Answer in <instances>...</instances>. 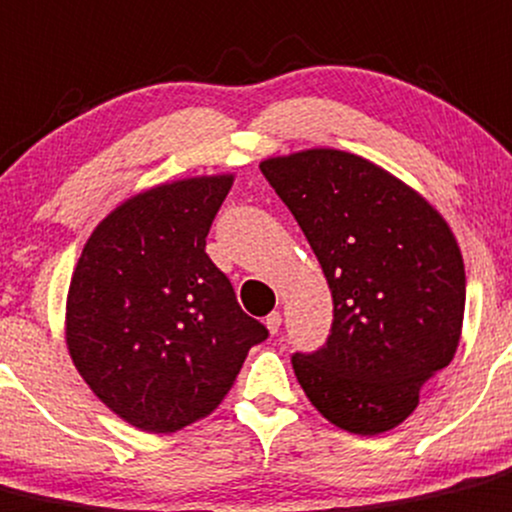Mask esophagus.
Masks as SVG:
<instances>
[{
    "label": "esophagus",
    "instance_id": "esophagus-1",
    "mask_svg": "<svg viewBox=\"0 0 512 512\" xmlns=\"http://www.w3.org/2000/svg\"><path fill=\"white\" fill-rule=\"evenodd\" d=\"M265 325H267V330H270V335H277V332H280V325H282L280 312H270L265 320Z\"/></svg>",
    "mask_w": 512,
    "mask_h": 512
}]
</instances>
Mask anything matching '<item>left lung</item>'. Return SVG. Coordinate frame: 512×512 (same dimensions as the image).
Listing matches in <instances>:
<instances>
[{
  "label": "left lung",
  "mask_w": 512,
  "mask_h": 512,
  "mask_svg": "<svg viewBox=\"0 0 512 512\" xmlns=\"http://www.w3.org/2000/svg\"><path fill=\"white\" fill-rule=\"evenodd\" d=\"M320 260L335 302L322 350L292 355L322 418L380 435L415 413L458 350L465 267L445 217L400 177L332 147L260 162Z\"/></svg>",
  "instance_id": "left-lung-1"
}]
</instances>
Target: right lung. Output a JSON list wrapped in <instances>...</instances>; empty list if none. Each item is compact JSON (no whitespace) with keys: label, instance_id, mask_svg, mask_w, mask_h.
<instances>
[{"label":"right lung","instance_id":"1","mask_svg":"<svg viewBox=\"0 0 512 512\" xmlns=\"http://www.w3.org/2000/svg\"><path fill=\"white\" fill-rule=\"evenodd\" d=\"M232 182V172L182 177L119 202L72 272L69 357L89 390L137 430L175 433L207 418L267 337L205 252Z\"/></svg>","mask_w":512,"mask_h":512}]
</instances>
